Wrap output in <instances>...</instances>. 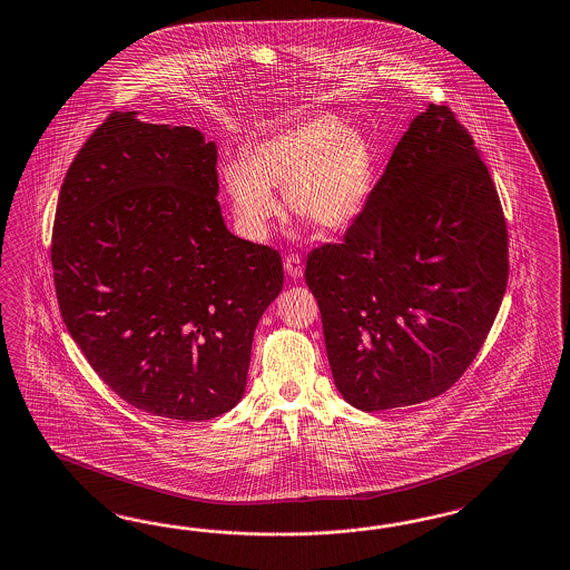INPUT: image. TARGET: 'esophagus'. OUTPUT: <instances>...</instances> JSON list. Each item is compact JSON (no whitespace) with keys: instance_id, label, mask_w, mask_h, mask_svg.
Instances as JSON below:
<instances>
[{"instance_id":"1","label":"esophagus","mask_w":570,"mask_h":570,"mask_svg":"<svg viewBox=\"0 0 570 570\" xmlns=\"http://www.w3.org/2000/svg\"><path fill=\"white\" fill-rule=\"evenodd\" d=\"M283 266H285V273H287L292 278H299L304 275V264H302V258H299L297 254H289V256H285Z\"/></svg>"}]
</instances>
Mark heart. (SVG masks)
Returning a JSON list of instances; mask_svg holds the SVG:
<instances>
[{"mask_svg":"<svg viewBox=\"0 0 570 570\" xmlns=\"http://www.w3.org/2000/svg\"><path fill=\"white\" fill-rule=\"evenodd\" d=\"M237 229L263 239L281 217L275 191L293 215L322 234L350 229L374 186V157L364 134L333 116L307 117L244 150V161L220 165Z\"/></svg>","mask_w":570,"mask_h":570,"instance_id":"b5f03b06","label":"heart"}]
</instances>
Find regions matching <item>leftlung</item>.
Segmentation results:
<instances>
[{
  "mask_svg": "<svg viewBox=\"0 0 570 570\" xmlns=\"http://www.w3.org/2000/svg\"><path fill=\"white\" fill-rule=\"evenodd\" d=\"M507 281L494 181L453 111L428 105L343 242L307 256L338 393L367 413L446 393L482 350Z\"/></svg>",
  "mask_w": 570,
  "mask_h": 570,
  "instance_id": "obj_1",
  "label": "left lung"
}]
</instances>
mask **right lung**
Returning <instances> with one entry per match:
<instances>
[{"mask_svg":"<svg viewBox=\"0 0 570 570\" xmlns=\"http://www.w3.org/2000/svg\"><path fill=\"white\" fill-rule=\"evenodd\" d=\"M217 147L188 126L114 111L78 150L51 239L59 312L99 379L131 407L203 422L244 396L277 249L220 215Z\"/></svg>","mask_w":570,"mask_h":570,"instance_id":"right-lung-1","label":"right lung"}]
</instances>
